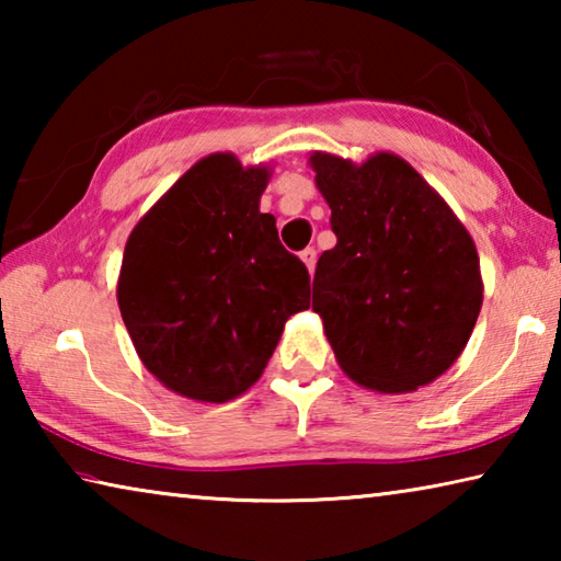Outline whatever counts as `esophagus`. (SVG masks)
<instances>
[{
  "label": "esophagus",
  "instance_id": "esophagus-1",
  "mask_svg": "<svg viewBox=\"0 0 561 561\" xmlns=\"http://www.w3.org/2000/svg\"><path fill=\"white\" fill-rule=\"evenodd\" d=\"M299 260L307 264L309 272H314V264H317V250L314 247H307V250L299 252Z\"/></svg>",
  "mask_w": 561,
  "mask_h": 561
}]
</instances>
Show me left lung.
<instances>
[{
	"mask_svg": "<svg viewBox=\"0 0 561 561\" xmlns=\"http://www.w3.org/2000/svg\"><path fill=\"white\" fill-rule=\"evenodd\" d=\"M336 247L311 309L336 364L378 393H411L458 360L482 307L480 257L450 205L396 153L309 156Z\"/></svg>",
	"mask_w": 561,
	"mask_h": 561,
	"instance_id": "obj_1",
	"label": "left lung"
}]
</instances>
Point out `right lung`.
I'll list each match as a JSON object with an SVG mask.
<instances>
[{"label":"right lung","instance_id":"1","mask_svg":"<svg viewBox=\"0 0 561 561\" xmlns=\"http://www.w3.org/2000/svg\"><path fill=\"white\" fill-rule=\"evenodd\" d=\"M270 165L213 153L140 217L118 274V309L138 358L178 396H242L309 309V272L260 213Z\"/></svg>","mask_w":561,"mask_h":561}]
</instances>
